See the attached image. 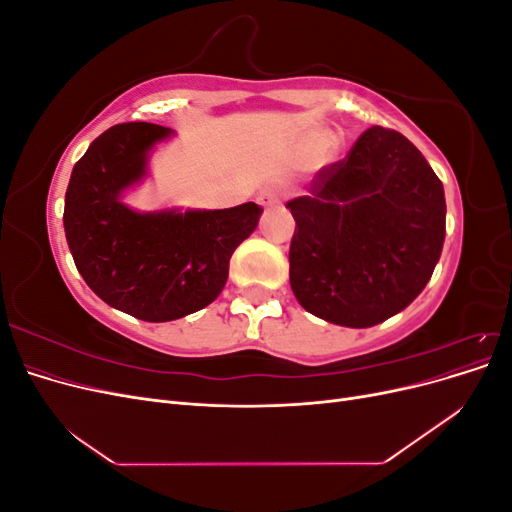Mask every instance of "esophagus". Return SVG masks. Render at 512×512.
Wrapping results in <instances>:
<instances>
[{
  "label": "esophagus",
  "mask_w": 512,
  "mask_h": 512,
  "mask_svg": "<svg viewBox=\"0 0 512 512\" xmlns=\"http://www.w3.org/2000/svg\"><path fill=\"white\" fill-rule=\"evenodd\" d=\"M256 200H258L260 207H271V205H275V203H280V194H277L275 188H262V190L258 192Z\"/></svg>",
  "instance_id": "34e87169"
}]
</instances>
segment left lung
<instances>
[{"instance_id":"1","label":"left lung","mask_w":512,"mask_h":512,"mask_svg":"<svg viewBox=\"0 0 512 512\" xmlns=\"http://www.w3.org/2000/svg\"><path fill=\"white\" fill-rule=\"evenodd\" d=\"M286 207L297 222L290 288L309 314L339 327L365 329L399 314L442 254V181L395 130H365Z\"/></svg>"}]
</instances>
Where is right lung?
<instances>
[{
    "label": "right lung",
    "mask_w": 512,
    "mask_h": 512,
    "mask_svg": "<svg viewBox=\"0 0 512 512\" xmlns=\"http://www.w3.org/2000/svg\"><path fill=\"white\" fill-rule=\"evenodd\" d=\"M175 132L156 123H119L74 164L64 228L74 265L111 307L138 320L168 322L218 299L228 262L258 226L262 209L136 211L123 194L147 177L153 147Z\"/></svg>",
    "instance_id": "right-lung-1"
}]
</instances>
